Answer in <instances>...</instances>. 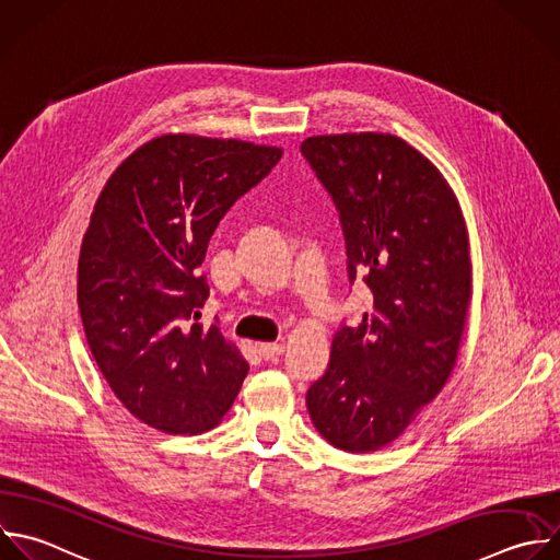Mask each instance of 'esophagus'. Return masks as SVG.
Instances as JSON below:
<instances>
[{
  "mask_svg": "<svg viewBox=\"0 0 560 560\" xmlns=\"http://www.w3.org/2000/svg\"><path fill=\"white\" fill-rule=\"evenodd\" d=\"M284 352L282 343H260V354L265 361H278Z\"/></svg>",
  "mask_w": 560,
  "mask_h": 560,
  "instance_id": "34e87169",
  "label": "esophagus"
}]
</instances>
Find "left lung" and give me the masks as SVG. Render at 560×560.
Returning a JSON list of instances; mask_svg holds the SVG:
<instances>
[{
    "mask_svg": "<svg viewBox=\"0 0 560 560\" xmlns=\"http://www.w3.org/2000/svg\"><path fill=\"white\" fill-rule=\"evenodd\" d=\"M300 151L339 212L350 284L361 276L374 295L359 326L335 332L306 407L332 446L376 451L455 365L470 300L464 217L440 171L396 136H315Z\"/></svg>",
    "mask_w": 560,
    "mask_h": 560,
    "instance_id": "1",
    "label": "left lung"
}]
</instances>
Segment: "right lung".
<instances>
[{"label": "right lung", "mask_w": 560, "mask_h": 560, "mask_svg": "<svg viewBox=\"0 0 560 560\" xmlns=\"http://www.w3.org/2000/svg\"><path fill=\"white\" fill-rule=\"evenodd\" d=\"M276 147L162 136L103 188L79 258L90 350L120 402L164 433H199L232 407L249 363L219 326L201 262L228 210L280 162Z\"/></svg>", "instance_id": "obj_1"}]
</instances>
